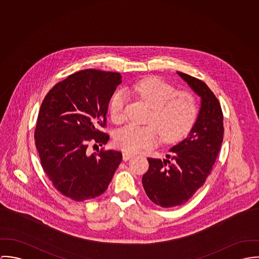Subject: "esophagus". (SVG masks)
<instances>
[{"mask_svg":"<svg viewBox=\"0 0 259 259\" xmlns=\"http://www.w3.org/2000/svg\"><path fill=\"white\" fill-rule=\"evenodd\" d=\"M131 157H133V155L131 153H127V152L123 153V160L124 161H128Z\"/></svg>","mask_w":259,"mask_h":259,"instance_id":"esophagus-1","label":"esophagus"}]
</instances>
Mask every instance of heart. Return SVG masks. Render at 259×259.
<instances>
[{
    "label": "heart",
    "instance_id": "b5f03b06",
    "mask_svg": "<svg viewBox=\"0 0 259 259\" xmlns=\"http://www.w3.org/2000/svg\"><path fill=\"white\" fill-rule=\"evenodd\" d=\"M132 91L151 107L147 119L150 125L131 123L119 129L115 135L118 148L135 153L152 147L158 142V132L165 142H176L188 135L198 113L196 99L191 93L176 92L175 87L158 77L145 78L134 84ZM126 102L122 91L112 97L110 116L115 123L125 120Z\"/></svg>",
    "mask_w": 259,
    "mask_h": 259
}]
</instances>
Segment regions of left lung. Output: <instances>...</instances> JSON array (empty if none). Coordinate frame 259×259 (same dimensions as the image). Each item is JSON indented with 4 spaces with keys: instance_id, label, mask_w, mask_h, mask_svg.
Wrapping results in <instances>:
<instances>
[{
    "instance_id": "obj_1",
    "label": "left lung",
    "mask_w": 259,
    "mask_h": 259,
    "mask_svg": "<svg viewBox=\"0 0 259 259\" xmlns=\"http://www.w3.org/2000/svg\"><path fill=\"white\" fill-rule=\"evenodd\" d=\"M177 73L201 97V108L187 138L170 149L167 159L148 158L144 190L162 207L181 205L193 197L211 172L224 138V116L213 92L200 79Z\"/></svg>"
}]
</instances>
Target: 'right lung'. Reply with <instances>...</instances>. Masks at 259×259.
Wrapping results in <instances>:
<instances>
[{"label":"right lung","instance_id":"1","mask_svg":"<svg viewBox=\"0 0 259 259\" xmlns=\"http://www.w3.org/2000/svg\"><path fill=\"white\" fill-rule=\"evenodd\" d=\"M117 72L84 69L57 83L45 97L35 126V146L44 171L63 196L94 199L108 188L122 154L101 149L88 154V142L107 143L110 98L122 80Z\"/></svg>","mask_w":259,"mask_h":259}]
</instances>
